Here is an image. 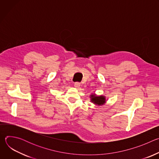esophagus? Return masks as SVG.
<instances>
[{"label":"esophagus","instance_id":"esophagus-1","mask_svg":"<svg viewBox=\"0 0 159 159\" xmlns=\"http://www.w3.org/2000/svg\"><path fill=\"white\" fill-rule=\"evenodd\" d=\"M80 84L79 82H75L74 84V87L76 88H79L80 87Z\"/></svg>","mask_w":159,"mask_h":159}]
</instances>
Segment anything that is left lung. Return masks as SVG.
Returning <instances> with one entry per match:
<instances>
[{
  "instance_id": "1",
  "label": "left lung",
  "mask_w": 159,
  "mask_h": 159,
  "mask_svg": "<svg viewBox=\"0 0 159 159\" xmlns=\"http://www.w3.org/2000/svg\"><path fill=\"white\" fill-rule=\"evenodd\" d=\"M90 98H91V101L98 106L103 105L106 102V99L105 97L103 96H96L95 94H92L90 96Z\"/></svg>"
}]
</instances>
